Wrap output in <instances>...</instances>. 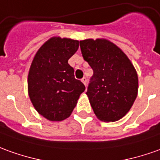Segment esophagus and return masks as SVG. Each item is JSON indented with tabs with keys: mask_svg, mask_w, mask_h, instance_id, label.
I'll return each instance as SVG.
<instances>
[{
	"mask_svg": "<svg viewBox=\"0 0 160 160\" xmlns=\"http://www.w3.org/2000/svg\"><path fill=\"white\" fill-rule=\"evenodd\" d=\"M81 81H82V82H83V84H84V85L86 86V84H87V78H85V77H84V78H82V80H81Z\"/></svg>",
	"mask_w": 160,
	"mask_h": 160,
	"instance_id": "34e87169",
	"label": "esophagus"
}]
</instances>
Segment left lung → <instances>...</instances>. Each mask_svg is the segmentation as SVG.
Masks as SVG:
<instances>
[{"label":"left lung","instance_id":"left-lung-1","mask_svg":"<svg viewBox=\"0 0 160 160\" xmlns=\"http://www.w3.org/2000/svg\"><path fill=\"white\" fill-rule=\"evenodd\" d=\"M82 57L93 69L87 93L94 113L102 121L122 118L137 98L138 75L118 46L103 39L80 41Z\"/></svg>","mask_w":160,"mask_h":160}]
</instances>
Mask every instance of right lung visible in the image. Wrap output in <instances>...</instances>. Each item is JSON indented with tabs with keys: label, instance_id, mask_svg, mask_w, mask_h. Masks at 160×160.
I'll return each instance as SVG.
<instances>
[{
	"label": "right lung",
	"instance_id": "1",
	"mask_svg": "<svg viewBox=\"0 0 160 160\" xmlns=\"http://www.w3.org/2000/svg\"><path fill=\"white\" fill-rule=\"evenodd\" d=\"M78 47V41L53 37L39 48L32 62L28 95L36 111L50 121L69 118L80 94L85 91L68 63Z\"/></svg>",
	"mask_w": 160,
	"mask_h": 160
}]
</instances>
